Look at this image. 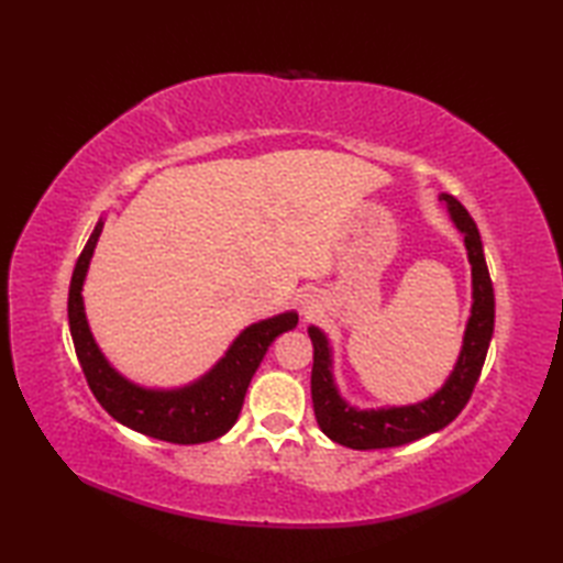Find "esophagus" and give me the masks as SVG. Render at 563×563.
<instances>
[{"label": "esophagus", "mask_w": 563, "mask_h": 563, "mask_svg": "<svg viewBox=\"0 0 563 563\" xmlns=\"http://www.w3.org/2000/svg\"><path fill=\"white\" fill-rule=\"evenodd\" d=\"M321 309V297L317 292H307L300 300V312L305 319H312Z\"/></svg>", "instance_id": "1"}]
</instances>
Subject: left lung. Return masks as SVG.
<instances>
[{"instance_id":"1","label":"left lung","mask_w":563,"mask_h":563,"mask_svg":"<svg viewBox=\"0 0 563 563\" xmlns=\"http://www.w3.org/2000/svg\"><path fill=\"white\" fill-rule=\"evenodd\" d=\"M445 202L450 220L464 236L466 258L472 266V309L466 319L462 349L454 363L452 373L442 382L430 397L404 404V406H379V409H357L343 397L336 377H333V349L329 336L319 327H309L307 333L314 345V365H312V401L314 416L321 433L351 450H385L399 448L406 442L438 433L440 428L452 423L457 413L470 401L476 379L482 375V367L488 353V343L494 336V285L486 268L484 244L479 230L472 220V214L464 210L462 202L440 194Z\"/></svg>"}]
</instances>
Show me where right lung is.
Segmentation results:
<instances>
[{
	"instance_id": "right-lung-1",
	"label": "right lung",
	"mask_w": 563,
	"mask_h": 563,
	"mask_svg": "<svg viewBox=\"0 0 563 563\" xmlns=\"http://www.w3.org/2000/svg\"><path fill=\"white\" fill-rule=\"evenodd\" d=\"M101 232L103 218H99L87 246L77 258L67 300L69 333L93 397L118 423L154 440L174 442V445H198V442L218 440L236 423L249 382L258 369L268 345L280 333L297 327V312H283L249 324L230 343L220 361L188 385L172 389L137 385L118 373L103 355L91 333L87 309H84V280H87Z\"/></svg>"
}]
</instances>
